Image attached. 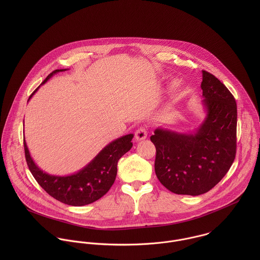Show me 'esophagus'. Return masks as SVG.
<instances>
[{"label": "esophagus", "instance_id": "obj_1", "mask_svg": "<svg viewBox=\"0 0 260 260\" xmlns=\"http://www.w3.org/2000/svg\"><path fill=\"white\" fill-rule=\"evenodd\" d=\"M147 138V129L145 127H140L135 132V139L137 141H141Z\"/></svg>", "mask_w": 260, "mask_h": 260}]
</instances>
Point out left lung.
Masks as SVG:
<instances>
[{"label":"left lung","mask_w":260,"mask_h":260,"mask_svg":"<svg viewBox=\"0 0 260 260\" xmlns=\"http://www.w3.org/2000/svg\"><path fill=\"white\" fill-rule=\"evenodd\" d=\"M201 89L205 118L195 131L181 133L158 127L150 137L156 147V176L176 194L208 192L225 176L235 158V99L206 71H202Z\"/></svg>","instance_id":"1"}]
</instances>
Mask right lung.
<instances>
[{"mask_svg": "<svg viewBox=\"0 0 260 260\" xmlns=\"http://www.w3.org/2000/svg\"><path fill=\"white\" fill-rule=\"evenodd\" d=\"M67 70H55L44 80L42 85L54 75ZM38 89L30 96L29 100ZM133 137V134H127L115 139L78 172L65 176L52 175L39 168L24 139L25 156L34 178L49 195L68 205L84 206L100 199L109 191L116 179L117 163L125 153L132 148L133 143L131 141Z\"/></svg>", "mask_w": 260, "mask_h": 260, "instance_id": "right-lung-1", "label": "right lung"}]
</instances>
